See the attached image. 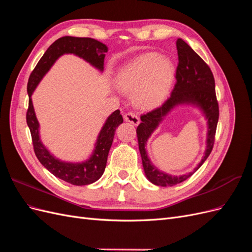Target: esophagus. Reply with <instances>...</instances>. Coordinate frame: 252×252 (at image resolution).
I'll return each mask as SVG.
<instances>
[{
  "label": "esophagus",
  "instance_id": "34e87169",
  "mask_svg": "<svg viewBox=\"0 0 252 252\" xmlns=\"http://www.w3.org/2000/svg\"><path fill=\"white\" fill-rule=\"evenodd\" d=\"M124 120L126 122H128V123H130V124H132L134 126H138L140 124V119L138 118V116H136V114H134L132 112L126 113L125 116H124Z\"/></svg>",
  "mask_w": 252,
  "mask_h": 252
}]
</instances>
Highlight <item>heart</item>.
Here are the masks:
<instances>
[{"label": "heart", "mask_w": 252, "mask_h": 252, "mask_svg": "<svg viewBox=\"0 0 252 252\" xmlns=\"http://www.w3.org/2000/svg\"><path fill=\"white\" fill-rule=\"evenodd\" d=\"M175 66L169 57L145 52L127 63L117 75V85L125 94H132L136 108L152 110L169 94Z\"/></svg>", "instance_id": "b5f03b06"}]
</instances>
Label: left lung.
<instances>
[{
  "label": "left lung",
  "mask_w": 252,
  "mask_h": 252,
  "mask_svg": "<svg viewBox=\"0 0 252 252\" xmlns=\"http://www.w3.org/2000/svg\"><path fill=\"white\" fill-rule=\"evenodd\" d=\"M177 49L179 57V64L175 72L177 83L170 97L161 107L142 116V123L136 128L145 175L152 184L162 187H171L180 184L191 177L203 165L213 148L219 121V104L216 96L215 78L209 66L182 39H178L177 41ZM183 104L196 107L208 121L206 148L203 158L193 172L182 176H172L158 171L152 164L147 154L146 145L151 134L156 130L166 114L175 107Z\"/></svg>",
  "instance_id": "obj_1"
}]
</instances>
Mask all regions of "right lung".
<instances>
[{
	"label": "right lung",
	"mask_w": 252,
	"mask_h": 252,
	"mask_svg": "<svg viewBox=\"0 0 252 252\" xmlns=\"http://www.w3.org/2000/svg\"><path fill=\"white\" fill-rule=\"evenodd\" d=\"M107 51L108 47L105 44L91 39V37H75L68 35L60 37L56 42H53L44 53V56L30 74L27 84L29 103L26 121L30 133H32L34 154L40 163L55 177L75 186L93 184L102 177L106 168L114 132H116L117 127L123 123V117L120 114V110L118 109L106 119L101 131L98 132L93 154L86 161L66 162L56 158L42 143L40 138V124L35 116L32 95L44 75L49 71L60 57L70 53V55H74L86 61L95 69L103 72L105 53Z\"/></svg>",
	"instance_id": "1"
}]
</instances>
